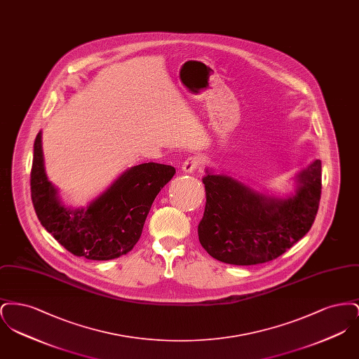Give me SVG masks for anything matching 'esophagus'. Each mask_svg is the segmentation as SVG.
Here are the masks:
<instances>
[{
	"label": "esophagus",
	"instance_id": "obj_1",
	"mask_svg": "<svg viewBox=\"0 0 359 359\" xmlns=\"http://www.w3.org/2000/svg\"><path fill=\"white\" fill-rule=\"evenodd\" d=\"M198 165H199V158L198 157H188L182 165V171L186 172V173H192L198 168Z\"/></svg>",
	"mask_w": 359,
	"mask_h": 359
}]
</instances>
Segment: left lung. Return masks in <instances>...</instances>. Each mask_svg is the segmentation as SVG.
<instances>
[{"instance_id":"left-lung-1","label":"left lung","mask_w":359,"mask_h":359,"mask_svg":"<svg viewBox=\"0 0 359 359\" xmlns=\"http://www.w3.org/2000/svg\"><path fill=\"white\" fill-rule=\"evenodd\" d=\"M293 182V192L277 196L205 168V214L198 226L205 252L231 265L264 264L287 252L315 221L322 192V161L309 163Z\"/></svg>"}]
</instances>
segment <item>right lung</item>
<instances>
[{"instance_id":"right-lung-1","label":"right lung","mask_w":359,"mask_h":359,"mask_svg":"<svg viewBox=\"0 0 359 359\" xmlns=\"http://www.w3.org/2000/svg\"><path fill=\"white\" fill-rule=\"evenodd\" d=\"M175 173L171 165L144 163L122 172L86 207L66 205L46 173L40 130L34 144L32 203L43 227L69 253L113 259L133 249L154 198Z\"/></svg>"}]
</instances>
